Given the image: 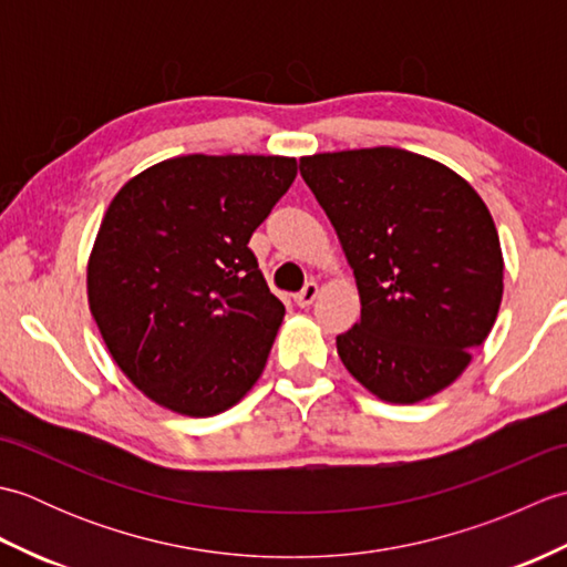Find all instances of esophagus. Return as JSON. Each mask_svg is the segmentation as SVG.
<instances>
[{"mask_svg": "<svg viewBox=\"0 0 567 567\" xmlns=\"http://www.w3.org/2000/svg\"><path fill=\"white\" fill-rule=\"evenodd\" d=\"M317 295H319V285H317V282H307V285H305V290H302V292H297V297H295V302H297V307H302V309H307V307H311V305H315V299H317Z\"/></svg>", "mask_w": 567, "mask_h": 567, "instance_id": "esophagus-1", "label": "esophagus"}]
</instances>
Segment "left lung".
<instances>
[{
    "label": "left lung",
    "instance_id": "8db88e82",
    "mask_svg": "<svg viewBox=\"0 0 567 567\" xmlns=\"http://www.w3.org/2000/svg\"><path fill=\"white\" fill-rule=\"evenodd\" d=\"M299 173L339 234L363 305L336 336L348 372L394 404L449 388L502 302L485 202L445 165L390 146L307 155Z\"/></svg>",
    "mask_w": 567,
    "mask_h": 567
}]
</instances>
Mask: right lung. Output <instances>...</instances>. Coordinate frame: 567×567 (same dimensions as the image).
<instances>
[{
    "mask_svg": "<svg viewBox=\"0 0 567 567\" xmlns=\"http://www.w3.org/2000/svg\"><path fill=\"white\" fill-rule=\"evenodd\" d=\"M297 177L280 155H183L118 189L87 268L116 365L187 416L234 406L268 363L285 307L248 248Z\"/></svg>",
    "mask_w": 567,
    "mask_h": 567,
    "instance_id": "right-lung-1",
    "label": "right lung"
}]
</instances>
